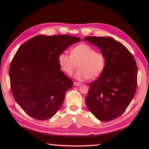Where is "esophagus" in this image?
Listing matches in <instances>:
<instances>
[{
	"instance_id": "1",
	"label": "esophagus",
	"mask_w": 149,
	"mask_h": 149,
	"mask_svg": "<svg viewBox=\"0 0 149 149\" xmlns=\"http://www.w3.org/2000/svg\"><path fill=\"white\" fill-rule=\"evenodd\" d=\"M74 84L75 85V86H80V85H81V83H77V82H74Z\"/></svg>"
}]
</instances>
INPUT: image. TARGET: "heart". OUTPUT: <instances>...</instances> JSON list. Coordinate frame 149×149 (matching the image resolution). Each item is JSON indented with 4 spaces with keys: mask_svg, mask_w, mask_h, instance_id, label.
Instances as JSON below:
<instances>
[{
    "mask_svg": "<svg viewBox=\"0 0 149 149\" xmlns=\"http://www.w3.org/2000/svg\"><path fill=\"white\" fill-rule=\"evenodd\" d=\"M58 62L62 71L68 75H72L78 66L74 77L83 81L99 77L105 68L106 58L103 52L96 51L90 45L81 43L70 50V55L66 52L60 53Z\"/></svg>",
    "mask_w": 149,
    "mask_h": 149,
    "instance_id": "heart-1",
    "label": "heart"
}]
</instances>
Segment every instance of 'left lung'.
I'll use <instances>...</instances> for the list:
<instances>
[{
  "instance_id": "1",
  "label": "left lung",
  "mask_w": 149,
  "mask_h": 149,
  "mask_svg": "<svg viewBox=\"0 0 149 149\" xmlns=\"http://www.w3.org/2000/svg\"><path fill=\"white\" fill-rule=\"evenodd\" d=\"M85 40L99 47L106 58L105 68L89 84L85 101L97 119L110 121L121 115L133 99L138 81L136 63L130 51L111 38L86 36Z\"/></svg>"
}]
</instances>
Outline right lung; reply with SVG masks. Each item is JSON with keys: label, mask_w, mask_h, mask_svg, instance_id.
<instances>
[{"label": "right lung", "mask_w": 149, "mask_h": 149, "mask_svg": "<svg viewBox=\"0 0 149 149\" xmlns=\"http://www.w3.org/2000/svg\"><path fill=\"white\" fill-rule=\"evenodd\" d=\"M79 41L67 34L38 35L19 47L9 75L14 99L28 115L45 120L58 111L73 85L60 70L58 57Z\"/></svg>", "instance_id": "add662e5"}]
</instances>
